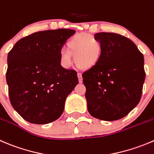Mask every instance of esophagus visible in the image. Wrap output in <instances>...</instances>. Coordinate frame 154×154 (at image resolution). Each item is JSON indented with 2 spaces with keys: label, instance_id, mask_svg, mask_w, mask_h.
<instances>
[{
  "label": "esophagus",
  "instance_id": "obj_1",
  "mask_svg": "<svg viewBox=\"0 0 154 154\" xmlns=\"http://www.w3.org/2000/svg\"><path fill=\"white\" fill-rule=\"evenodd\" d=\"M77 77H78L79 83H81L83 82V77H82V74L80 73H77Z\"/></svg>",
  "mask_w": 154,
  "mask_h": 154
}]
</instances>
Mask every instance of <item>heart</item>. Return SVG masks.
I'll use <instances>...</instances> for the list:
<instances>
[{
    "mask_svg": "<svg viewBox=\"0 0 154 154\" xmlns=\"http://www.w3.org/2000/svg\"><path fill=\"white\" fill-rule=\"evenodd\" d=\"M102 55V46L92 35L77 34L67 44V50H62L60 63L65 68L72 65V58L75 65L83 70L90 69L97 65Z\"/></svg>",
    "mask_w": 154,
    "mask_h": 154,
    "instance_id": "obj_1",
    "label": "heart"
}]
</instances>
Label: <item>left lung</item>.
Masks as SVG:
<instances>
[{
    "label": "left lung",
    "mask_w": 154,
    "mask_h": 154,
    "mask_svg": "<svg viewBox=\"0 0 154 154\" xmlns=\"http://www.w3.org/2000/svg\"><path fill=\"white\" fill-rule=\"evenodd\" d=\"M95 38L102 55L93 68L83 74L87 109L91 116L113 121L133 110L140 101L145 80L144 56L127 37L100 32Z\"/></svg>",
    "instance_id": "obj_1"
}]
</instances>
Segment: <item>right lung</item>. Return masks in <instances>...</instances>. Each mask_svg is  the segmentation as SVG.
<instances>
[{
	"label": "right lung",
	"mask_w": 154,
	"mask_h": 154,
	"mask_svg": "<svg viewBox=\"0 0 154 154\" xmlns=\"http://www.w3.org/2000/svg\"><path fill=\"white\" fill-rule=\"evenodd\" d=\"M74 33L62 28L33 33L17 41L8 53L10 103L26 121L47 124L63 113L78 78L75 71L62 67L61 50Z\"/></svg>",
	"instance_id": "1"
}]
</instances>
